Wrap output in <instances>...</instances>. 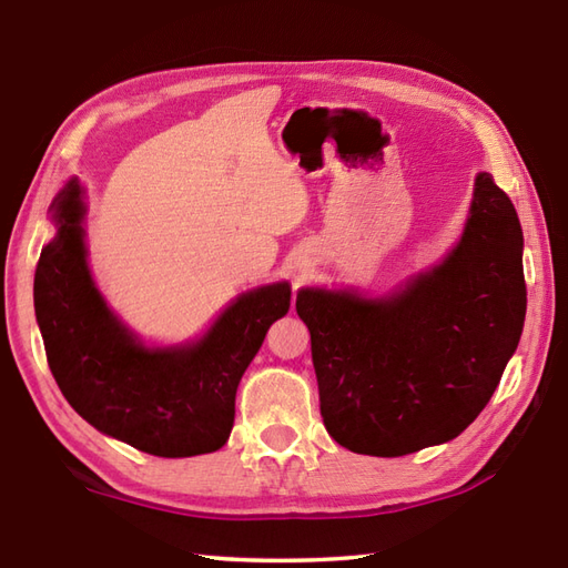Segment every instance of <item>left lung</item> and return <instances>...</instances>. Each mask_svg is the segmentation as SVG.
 Listing matches in <instances>:
<instances>
[{
	"label": "left lung",
	"mask_w": 568,
	"mask_h": 568,
	"mask_svg": "<svg viewBox=\"0 0 568 568\" xmlns=\"http://www.w3.org/2000/svg\"><path fill=\"white\" fill-rule=\"evenodd\" d=\"M295 310L339 446L398 458L453 440L493 398L525 327L517 211L480 172L458 246L436 268L374 300L305 287Z\"/></svg>",
	"instance_id": "8db88e82"
}]
</instances>
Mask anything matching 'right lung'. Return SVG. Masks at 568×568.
Here are the masks:
<instances>
[{"mask_svg": "<svg viewBox=\"0 0 568 568\" xmlns=\"http://www.w3.org/2000/svg\"><path fill=\"white\" fill-rule=\"evenodd\" d=\"M83 216V186L73 176L53 199L59 231L33 275V310L65 402L93 428L142 453L189 458L219 450L233 428L241 376L291 307V285L243 293L194 344L150 349L98 293Z\"/></svg>", "mask_w": 568, "mask_h": 568, "instance_id": "1", "label": "right lung"}]
</instances>
